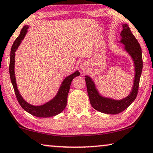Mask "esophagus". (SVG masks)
Wrapping results in <instances>:
<instances>
[{
    "label": "esophagus",
    "instance_id": "1",
    "mask_svg": "<svg viewBox=\"0 0 153 153\" xmlns=\"http://www.w3.org/2000/svg\"><path fill=\"white\" fill-rule=\"evenodd\" d=\"M86 64H84V63H82L81 65V66H80V68H81V70L82 71H86Z\"/></svg>",
    "mask_w": 153,
    "mask_h": 153
}]
</instances>
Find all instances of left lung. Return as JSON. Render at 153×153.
Here are the masks:
<instances>
[{"mask_svg": "<svg viewBox=\"0 0 153 153\" xmlns=\"http://www.w3.org/2000/svg\"><path fill=\"white\" fill-rule=\"evenodd\" d=\"M122 31L120 33L121 39L118 42L124 45V51L133 60L135 70L133 84L129 94L124 98L120 100L103 96L97 90L93 79L88 75L85 76L86 88L91 106L97 111L111 115L122 113L135 100L137 95L139 83L143 68L142 53L140 45L132 33L128 24H122Z\"/></svg>", "mask_w": 153, "mask_h": 153, "instance_id": "left-lung-1", "label": "left lung"}]
</instances>
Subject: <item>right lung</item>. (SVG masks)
<instances>
[{
    "label": "right lung",
    "instance_id": "obj_1",
    "mask_svg": "<svg viewBox=\"0 0 153 153\" xmlns=\"http://www.w3.org/2000/svg\"><path fill=\"white\" fill-rule=\"evenodd\" d=\"M29 29V25H25L22 29L18 37L13 42L11 49L10 53V75L11 82L12 84L16 98L19 102L20 105L27 113L38 117H50L58 115L62 112L65 108L67 103V96L69 92L70 86L71 82L74 77L79 76L80 74L78 70H76L72 74L65 77L62 81V84L59 88L56 95L49 102L40 106H34L25 101L20 95L19 91L18 89L16 84V79L15 76V52L19 47L22 40L25 37L27 33V29Z\"/></svg>",
    "mask_w": 153,
    "mask_h": 153
}]
</instances>
